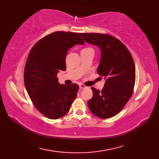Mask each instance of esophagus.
I'll return each mask as SVG.
<instances>
[{
	"label": "esophagus",
	"instance_id": "1",
	"mask_svg": "<svg viewBox=\"0 0 159 159\" xmlns=\"http://www.w3.org/2000/svg\"><path fill=\"white\" fill-rule=\"evenodd\" d=\"M87 87H86L85 85H84V84H80V88L81 89H85V88H86Z\"/></svg>",
	"mask_w": 159,
	"mask_h": 159
}]
</instances>
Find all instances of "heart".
Instances as JSON below:
<instances>
[{"mask_svg":"<svg viewBox=\"0 0 159 159\" xmlns=\"http://www.w3.org/2000/svg\"><path fill=\"white\" fill-rule=\"evenodd\" d=\"M87 49H91V48H87Z\"/></svg>","mask_w":159,"mask_h":159,"instance_id":"obj_1","label":"heart"}]
</instances>
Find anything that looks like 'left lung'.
<instances>
[{"instance_id":"obj_1","label":"left lung","mask_w":159,"mask_h":159,"mask_svg":"<svg viewBox=\"0 0 159 159\" xmlns=\"http://www.w3.org/2000/svg\"><path fill=\"white\" fill-rule=\"evenodd\" d=\"M85 42L99 48L102 53L98 73L105 80L102 91L91 88L93 98L88 102L93 115L107 119L123 109L133 92L135 66L127 48L112 36L81 33Z\"/></svg>"}]
</instances>
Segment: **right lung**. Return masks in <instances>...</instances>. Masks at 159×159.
<instances>
[{
    "label": "right lung",
    "mask_w": 159,
    "mask_h": 159,
    "mask_svg": "<svg viewBox=\"0 0 159 159\" xmlns=\"http://www.w3.org/2000/svg\"><path fill=\"white\" fill-rule=\"evenodd\" d=\"M76 44H84L78 33L55 32L32 47L25 68L24 80L33 104L45 117L61 118L68 113L79 86L60 84L57 74L66 71V56Z\"/></svg>",
    "instance_id": "obj_1"
}]
</instances>
